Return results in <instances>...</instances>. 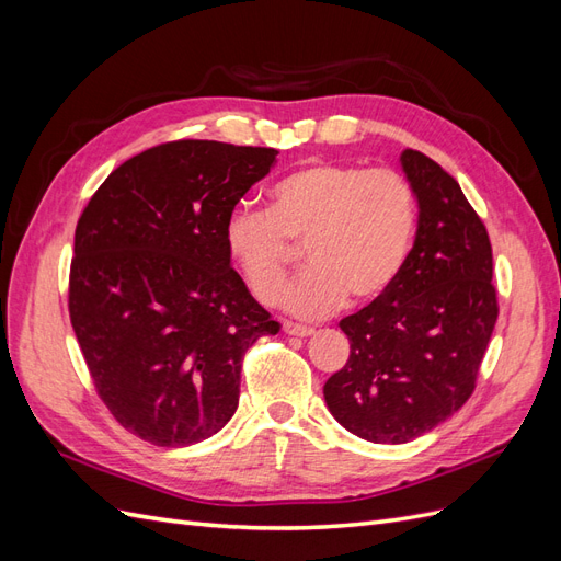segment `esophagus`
Returning a JSON list of instances; mask_svg holds the SVG:
<instances>
[{
  "mask_svg": "<svg viewBox=\"0 0 561 561\" xmlns=\"http://www.w3.org/2000/svg\"><path fill=\"white\" fill-rule=\"evenodd\" d=\"M283 332L285 334H293V336H309V334H313V328L299 325V322H293V320H285L283 322Z\"/></svg>",
  "mask_w": 561,
  "mask_h": 561,
  "instance_id": "obj_1",
  "label": "esophagus"
}]
</instances>
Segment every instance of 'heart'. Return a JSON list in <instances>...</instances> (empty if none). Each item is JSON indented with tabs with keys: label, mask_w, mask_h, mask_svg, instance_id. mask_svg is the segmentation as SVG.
<instances>
[{
	"label": "heart",
	"mask_w": 561,
	"mask_h": 561,
	"mask_svg": "<svg viewBox=\"0 0 561 561\" xmlns=\"http://www.w3.org/2000/svg\"><path fill=\"white\" fill-rule=\"evenodd\" d=\"M416 196L400 173L316 161L266 194V210H236L225 227L229 260L248 290L271 304L290 274L295 248L311 266L280 297L297 316L383 297L410 257Z\"/></svg>",
	"instance_id": "obj_1"
}]
</instances>
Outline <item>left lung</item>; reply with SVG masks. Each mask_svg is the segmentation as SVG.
I'll list each match as a JSON object with an SVG mask.
<instances>
[{
    "mask_svg": "<svg viewBox=\"0 0 561 561\" xmlns=\"http://www.w3.org/2000/svg\"><path fill=\"white\" fill-rule=\"evenodd\" d=\"M400 163L419 203L414 248L383 297L339 322L351 355L322 388L332 416L377 445L461 410L499 318L489 233L461 186L416 149Z\"/></svg>",
    "mask_w": 561,
    "mask_h": 561,
    "instance_id": "8db88e82",
    "label": "left lung"
}]
</instances>
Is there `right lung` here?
I'll return each instance as SVG.
<instances>
[{
    "label": "right lung",
    "instance_id": "add662e5",
    "mask_svg": "<svg viewBox=\"0 0 561 561\" xmlns=\"http://www.w3.org/2000/svg\"><path fill=\"white\" fill-rule=\"evenodd\" d=\"M276 149L215 140L151 147L83 208L70 320L100 400L126 431L186 447L227 426L245 351L280 325L231 268L225 227Z\"/></svg>",
    "mask_w": 561,
    "mask_h": 561
}]
</instances>
